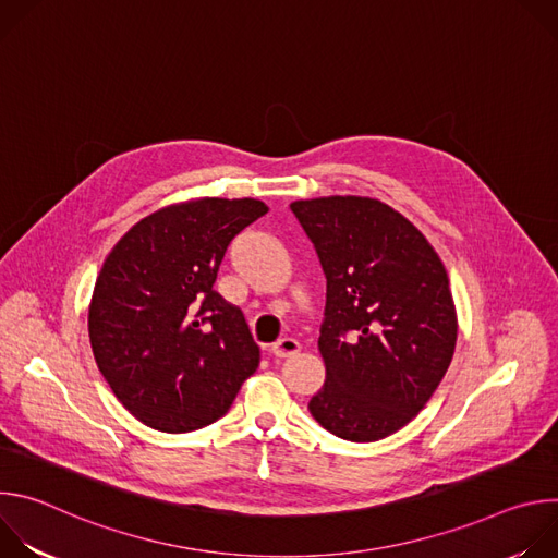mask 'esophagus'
Listing matches in <instances>:
<instances>
[{
	"label": "esophagus",
	"mask_w": 558,
	"mask_h": 558,
	"mask_svg": "<svg viewBox=\"0 0 558 558\" xmlns=\"http://www.w3.org/2000/svg\"><path fill=\"white\" fill-rule=\"evenodd\" d=\"M300 351V342L295 340V338H280L274 347H271V353H274V357H291V355H295Z\"/></svg>",
	"instance_id": "esophagus-1"
}]
</instances>
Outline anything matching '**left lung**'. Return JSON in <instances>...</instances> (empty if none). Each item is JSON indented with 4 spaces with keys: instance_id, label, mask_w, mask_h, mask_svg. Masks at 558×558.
<instances>
[{
    "instance_id": "left-lung-1",
    "label": "left lung",
    "mask_w": 558,
    "mask_h": 558,
    "mask_svg": "<svg viewBox=\"0 0 558 558\" xmlns=\"http://www.w3.org/2000/svg\"><path fill=\"white\" fill-rule=\"evenodd\" d=\"M327 278L317 349L325 386L308 411L349 441L407 426L444 379L457 342L448 274L424 233L377 198L291 203Z\"/></svg>"
}]
</instances>
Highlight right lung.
<instances>
[{
    "instance_id": "right-lung-1",
    "label": "right lung",
    "mask_w": 558,
    "mask_h": 558,
    "mask_svg": "<svg viewBox=\"0 0 558 558\" xmlns=\"http://www.w3.org/2000/svg\"><path fill=\"white\" fill-rule=\"evenodd\" d=\"M267 211L256 198L170 205L138 220L106 258L90 344L117 400L145 426H209L256 373L260 349L245 315L214 282L233 235Z\"/></svg>"
}]
</instances>
